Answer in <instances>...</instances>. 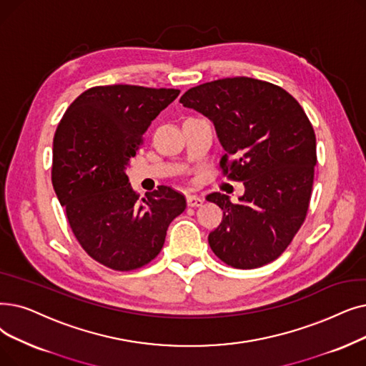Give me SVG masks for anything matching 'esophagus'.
<instances>
[{"label":"esophagus","instance_id":"obj_1","mask_svg":"<svg viewBox=\"0 0 366 366\" xmlns=\"http://www.w3.org/2000/svg\"><path fill=\"white\" fill-rule=\"evenodd\" d=\"M203 202H204V200H203L202 197L196 196V194H189V196L187 197V204L192 206V208H197V206H202Z\"/></svg>","mask_w":366,"mask_h":366}]
</instances>
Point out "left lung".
I'll use <instances>...</instances> for the list:
<instances>
[{
	"mask_svg": "<svg viewBox=\"0 0 366 366\" xmlns=\"http://www.w3.org/2000/svg\"><path fill=\"white\" fill-rule=\"evenodd\" d=\"M179 103L214 122L226 151L222 173L245 185L239 203L206 197L222 209L211 249L237 269L274 262L304 224L311 199L315 134L304 109L281 86L245 76L194 86Z\"/></svg>",
	"mask_w": 366,
	"mask_h": 366,
	"instance_id": "1",
	"label": "left lung"
}]
</instances>
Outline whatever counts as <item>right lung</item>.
I'll list each match as a JSON object with an SVG mask.
<instances>
[{"mask_svg": "<svg viewBox=\"0 0 366 366\" xmlns=\"http://www.w3.org/2000/svg\"><path fill=\"white\" fill-rule=\"evenodd\" d=\"M179 89L94 86L69 106L54 137L52 185L77 242L94 260L133 271L162 251L185 197L162 185L139 199L125 169Z\"/></svg>", "mask_w": 366, "mask_h": 366, "instance_id": "add662e5", "label": "right lung"}]
</instances>
